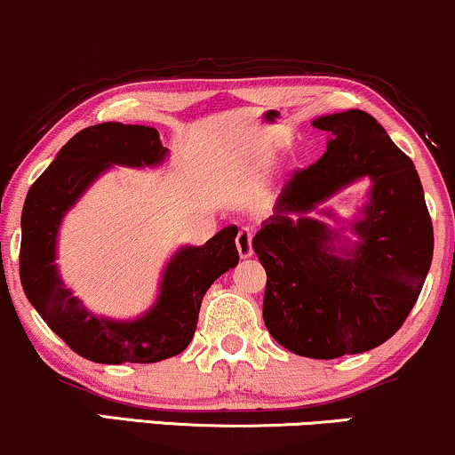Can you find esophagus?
Segmentation results:
<instances>
[{
	"label": "esophagus",
	"instance_id": "34e87169",
	"mask_svg": "<svg viewBox=\"0 0 455 455\" xmlns=\"http://www.w3.org/2000/svg\"><path fill=\"white\" fill-rule=\"evenodd\" d=\"M237 251L241 258H250L254 254V233L250 227H243L237 233Z\"/></svg>",
	"mask_w": 455,
	"mask_h": 455
}]
</instances>
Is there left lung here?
Segmentation results:
<instances>
[{"label":"left lung","mask_w":455,"mask_h":455,"mask_svg":"<svg viewBox=\"0 0 455 455\" xmlns=\"http://www.w3.org/2000/svg\"><path fill=\"white\" fill-rule=\"evenodd\" d=\"M313 125L327 132L323 157L287 182L254 251L267 270L262 317L270 336L300 356L336 359L380 347L403 325L435 239L413 161L370 113L321 115ZM363 177L371 191L350 221L320 208Z\"/></svg>","instance_id":"8db88e82"}]
</instances>
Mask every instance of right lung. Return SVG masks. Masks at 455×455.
Masks as SVG:
<instances>
[{
  "label": "right lung",
  "mask_w": 455,
  "mask_h": 455,
  "mask_svg": "<svg viewBox=\"0 0 455 455\" xmlns=\"http://www.w3.org/2000/svg\"><path fill=\"white\" fill-rule=\"evenodd\" d=\"M170 151L147 125L107 122L77 132L28 188L22 208L20 283L56 336L94 363H157L193 340L210 285L239 262L237 227L204 245H182L161 273L155 302L136 319L94 315L73 294L56 264L60 224L84 193L113 168H159Z\"/></svg>",
  "instance_id": "obj_1"
}]
</instances>
